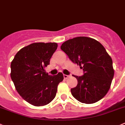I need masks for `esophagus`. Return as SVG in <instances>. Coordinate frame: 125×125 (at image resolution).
<instances>
[{
  "label": "esophagus",
  "instance_id": "1",
  "mask_svg": "<svg viewBox=\"0 0 125 125\" xmlns=\"http://www.w3.org/2000/svg\"><path fill=\"white\" fill-rule=\"evenodd\" d=\"M69 76H70V75H66V74H63V78L65 79H67Z\"/></svg>",
  "mask_w": 125,
  "mask_h": 125
}]
</instances>
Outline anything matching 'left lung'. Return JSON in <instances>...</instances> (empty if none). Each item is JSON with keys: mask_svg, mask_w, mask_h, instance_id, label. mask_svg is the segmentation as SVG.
<instances>
[{"mask_svg": "<svg viewBox=\"0 0 125 125\" xmlns=\"http://www.w3.org/2000/svg\"><path fill=\"white\" fill-rule=\"evenodd\" d=\"M60 49L83 70V75H73L78 84L71 89L73 96L87 104L100 101L110 89L114 76L112 60L104 47L93 38L77 37L63 43Z\"/></svg>", "mask_w": 125, "mask_h": 125, "instance_id": "8db88e82", "label": "left lung"}]
</instances>
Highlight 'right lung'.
<instances>
[{"label":"right lung","instance_id":"right-lung-1","mask_svg":"<svg viewBox=\"0 0 125 125\" xmlns=\"http://www.w3.org/2000/svg\"><path fill=\"white\" fill-rule=\"evenodd\" d=\"M57 43H32L20 50L11 63V80L23 99L34 106L49 104L63 80L62 73L49 75L44 69L57 49Z\"/></svg>","mask_w":125,"mask_h":125}]
</instances>
